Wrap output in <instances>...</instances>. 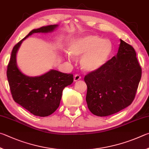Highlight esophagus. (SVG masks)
Wrapping results in <instances>:
<instances>
[{
  "mask_svg": "<svg viewBox=\"0 0 149 149\" xmlns=\"http://www.w3.org/2000/svg\"><path fill=\"white\" fill-rule=\"evenodd\" d=\"M80 79H81V77H80V74H75L74 77V81L77 82V81H78V80H79Z\"/></svg>",
  "mask_w": 149,
  "mask_h": 149,
  "instance_id": "34e87169",
  "label": "esophagus"
}]
</instances>
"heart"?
<instances>
[{
  "label": "heart",
  "instance_id": "1",
  "mask_svg": "<svg viewBox=\"0 0 149 149\" xmlns=\"http://www.w3.org/2000/svg\"><path fill=\"white\" fill-rule=\"evenodd\" d=\"M111 42L97 35H87L75 40L70 46L71 56H82L80 64L86 71H94L102 67L112 52Z\"/></svg>",
  "mask_w": 149,
  "mask_h": 149
}]
</instances>
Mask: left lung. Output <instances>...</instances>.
I'll return each instance as SVG.
<instances>
[{
  "label": "left lung",
  "instance_id": "8db88e82",
  "mask_svg": "<svg viewBox=\"0 0 149 149\" xmlns=\"http://www.w3.org/2000/svg\"><path fill=\"white\" fill-rule=\"evenodd\" d=\"M141 73L134 48L120 39L116 56L84 77L88 87L86 100L91 113L107 116L131 105Z\"/></svg>",
  "mask_w": 149,
  "mask_h": 149
}]
</instances>
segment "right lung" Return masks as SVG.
Here are the masks:
<instances>
[{
	"instance_id": "1",
	"label": "right lung",
	"mask_w": 149,
	"mask_h": 149,
	"mask_svg": "<svg viewBox=\"0 0 149 149\" xmlns=\"http://www.w3.org/2000/svg\"><path fill=\"white\" fill-rule=\"evenodd\" d=\"M57 25L33 29L15 44L7 67V78L15 102L35 116H48L59 107L64 88L73 82V74L51 70L40 77L23 74L16 63V54L23 40L33 33L53 31Z\"/></svg>"
}]
</instances>
